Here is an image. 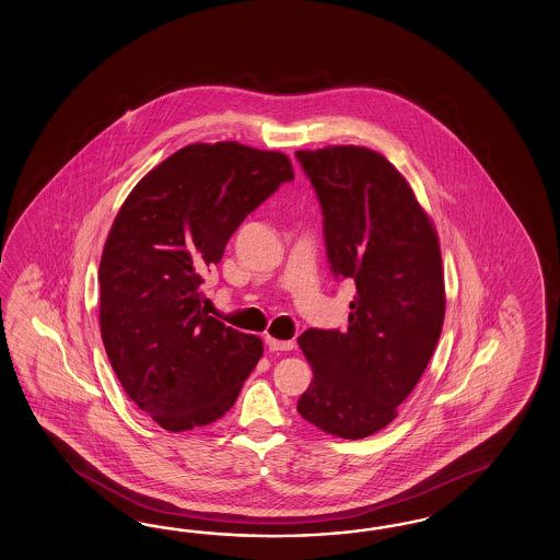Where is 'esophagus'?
<instances>
[{"label": "esophagus", "instance_id": "obj_1", "mask_svg": "<svg viewBox=\"0 0 560 560\" xmlns=\"http://www.w3.org/2000/svg\"><path fill=\"white\" fill-rule=\"evenodd\" d=\"M265 342H267V348L272 350V352H275V350H291V348L295 347L293 340H275L271 336H267Z\"/></svg>", "mask_w": 560, "mask_h": 560}]
</instances>
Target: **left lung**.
I'll return each instance as SVG.
<instances>
[{
  "label": "left lung",
  "mask_w": 560,
  "mask_h": 560,
  "mask_svg": "<svg viewBox=\"0 0 560 560\" xmlns=\"http://www.w3.org/2000/svg\"><path fill=\"white\" fill-rule=\"evenodd\" d=\"M295 156L322 206L330 271L357 285L347 330L310 328L298 338L314 371L298 411L334 436L366 439L394 422L439 345V236L378 152L326 147Z\"/></svg>",
  "instance_id": "1"
}]
</instances>
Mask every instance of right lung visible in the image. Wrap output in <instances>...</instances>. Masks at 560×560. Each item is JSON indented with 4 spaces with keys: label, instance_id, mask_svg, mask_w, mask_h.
<instances>
[{
    "label": "right lung",
    "instance_id": "add662e5",
    "mask_svg": "<svg viewBox=\"0 0 560 560\" xmlns=\"http://www.w3.org/2000/svg\"><path fill=\"white\" fill-rule=\"evenodd\" d=\"M293 182L288 156L238 142L189 144L126 197L100 262V326L124 392L168 432L234 406L262 342L208 316L203 272L244 218Z\"/></svg>",
    "mask_w": 560,
    "mask_h": 560
}]
</instances>
